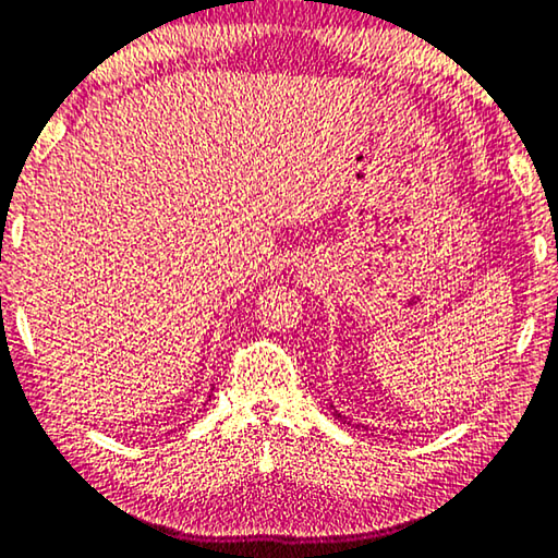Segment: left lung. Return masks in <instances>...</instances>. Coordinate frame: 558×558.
Wrapping results in <instances>:
<instances>
[{
	"label": "left lung",
	"instance_id": "1",
	"mask_svg": "<svg viewBox=\"0 0 558 558\" xmlns=\"http://www.w3.org/2000/svg\"><path fill=\"white\" fill-rule=\"evenodd\" d=\"M331 408H333V405H331ZM333 417H339L343 425H353V423H351V417H345V415H341V413H339V410H333Z\"/></svg>",
	"mask_w": 558,
	"mask_h": 558
}]
</instances>
